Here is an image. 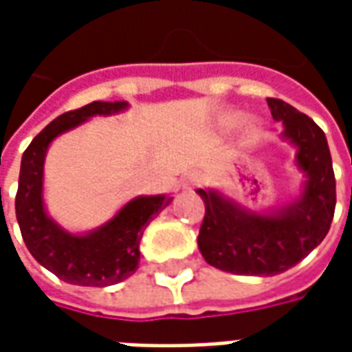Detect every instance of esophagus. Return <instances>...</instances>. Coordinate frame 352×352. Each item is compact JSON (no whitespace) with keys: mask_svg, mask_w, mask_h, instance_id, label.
Instances as JSON below:
<instances>
[{"mask_svg":"<svg viewBox=\"0 0 352 352\" xmlns=\"http://www.w3.org/2000/svg\"><path fill=\"white\" fill-rule=\"evenodd\" d=\"M201 183V179H199L198 173H186V175L181 179V186L183 188H194V186H198Z\"/></svg>","mask_w":352,"mask_h":352,"instance_id":"34e87169","label":"esophagus"}]
</instances>
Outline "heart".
Masks as SVG:
<instances>
[{
  "label": "heart",
  "instance_id": "1",
  "mask_svg": "<svg viewBox=\"0 0 352 352\" xmlns=\"http://www.w3.org/2000/svg\"><path fill=\"white\" fill-rule=\"evenodd\" d=\"M239 124H241V135H243L245 141H251L262 131V120L258 116H247L245 118V113L239 109H224L214 116V126L221 131L234 130Z\"/></svg>",
  "mask_w": 352,
  "mask_h": 352
}]
</instances>
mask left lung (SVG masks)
<instances>
[{
	"label": "left lung",
	"mask_w": 352,
	"mask_h": 352,
	"mask_svg": "<svg viewBox=\"0 0 352 352\" xmlns=\"http://www.w3.org/2000/svg\"><path fill=\"white\" fill-rule=\"evenodd\" d=\"M280 138L296 148L302 190L279 207L251 209L217 188H198L206 217L198 247L207 264L236 275L272 277L296 265L324 239L336 209V177L324 131L287 101L267 98Z\"/></svg>",
	"instance_id": "1"
}]
</instances>
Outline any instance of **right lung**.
Here are the masks:
<instances>
[{
    "instance_id": "1",
    "label": "right lung",
    "mask_w": 352,
    "mask_h": 352,
    "mask_svg": "<svg viewBox=\"0 0 352 352\" xmlns=\"http://www.w3.org/2000/svg\"><path fill=\"white\" fill-rule=\"evenodd\" d=\"M130 107L128 101H92L54 118L22 154L16 221L28 251L58 279L79 287H109L131 277L139 265L143 230L173 201L171 194L135 196L107 222L88 232H69L47 211L43 198L45 158L52 141L92 116H109Z\"/></svg>"
}]
</instances>
